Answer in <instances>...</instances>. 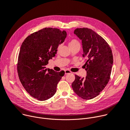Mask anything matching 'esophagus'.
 Returning a JSON list of instances; mask_svg holds the SVG:
<instances>
[{"label": "esophagus", "mask_w": 130, "mask_h": 130, "mask_svg": "<svg viewBox=\"0 0 130 130\" xmlns=\"http://www.w3.org/2000/svg\"><path fill=\"white\" fill-rule=\"evenodd\" d=\"M64 72H65V75H67V74H71L72 73V72L70 71V70H65L64 71Z\"/></svg>", "instance_id": "esophagus-1"}]
</instances>
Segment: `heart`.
Masks as SVG:
<instances>
[{"label": "heart", "mask_w": 130, "mask_h": 130, "mask_svg": "<svg viewBox=\"0 0 130 130\" xmlns=\"http://www.w3.org/2000/svg\"><path fill=\"white\" fill-rule=\"evenodd\" d=\"M77 45H79V43L77 40H75V39L71 40L69 43V46L70 47H72Z\"/></svg>", "instance_id": "heart-1"}]
</instances>
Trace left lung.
I'll list each match as a JSON object with an SVG mask.
<instances>
[{"label":"left lung","mask_w":130,"mask_h":130,"mask_svg":"<svg viewBox=\"0 0 130 130\" xmlns=\"http://www.w3.org/2000/svg\"><path fill=\"white\" fill-rule=\"evenodd\" d=\"M75 34L81 41L86 63V78L75 75L72 84L74 92L85 100L92 99L104 89L110 79L113 65L111 49L106 41L91 29L76 28Z\"/></svg>","instance_id":"obj_1"}]
</instances>
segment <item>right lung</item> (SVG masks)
<instances>
[{"mask_svg":"<svg viewBox=\"0 0 130 130\" xmlns=\"http://www.w3.org/2000/svg\"><path fill=\"white\" fill-rule=\"evenodd\" d=\"M67 32L55 28H45L28 36L22 44L17 71L20 81L32 97L43 101L53 96L64 72L46 69L49 59L55 56Z\"/></svg>","mask_w":130,"mask_h":130,"instance_id":"1","label":"right lung"}]
</instances>
